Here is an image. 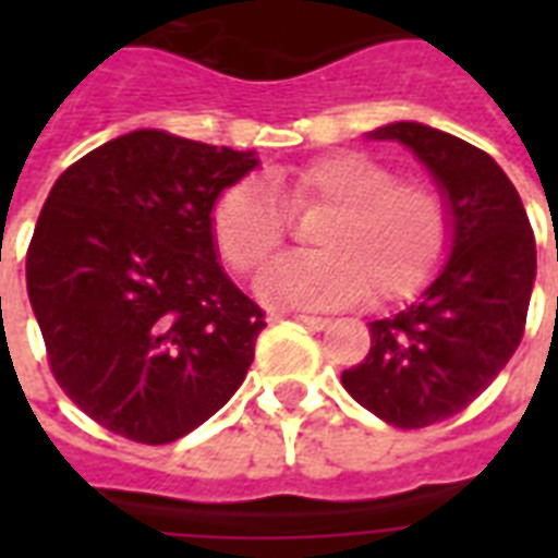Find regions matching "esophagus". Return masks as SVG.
<instances>
[{"instance_id": "obj_1", "label": "esophagus", "mask_w": 558, "mask_h": 558, "mask_svg": "<svg viewBox=\"0 0 558 558\" xmlns=\"http://www.w3.org/2000/svg\"><path fill=\"white\" fill-rule=\"evenodd\" d=\"M292 318L301 324H306V327H313V330H327V327H330V318H322V315L298 313V315H292Z\"/></svg>"}]
</instances>
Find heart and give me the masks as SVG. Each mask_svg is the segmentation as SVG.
<instances>
[{
  "instance_id": "obj_1",
  "label": "heart",
  "mask_w": 558,
  "mask_h": 558,
  "mask_svg": "<svg viewBox=\"0 0 558 558\" xmlns=\"http://www.w3.org/2000/svg\"><path fill=\"white\" fill-rule=\"evenodd\" d=\"M292 210L330 208L318 222L310 257H283L257 275V298L275 310H332L373 292L397 301L432 280L449 245L451 219L434 187L397 182V173L365 153H330L275 179ZM214 240L236 271H252L287 236L280 202L260 182H236L217 199Z\"/></svg>"
}]
</instances>
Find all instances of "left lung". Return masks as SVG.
<instances>
[{
    "instance_id": "left-lung-1",
    "label": "left lung",
    "mask_w": 558,
    "mask_h": 558,
    "mask_svg": "<svg viewBox=\"0 0 558 558\" xmlns=\"http://www.w3.org/2000/svg\"><path fill=\"white\" fill-rule=\"evenodd\" d=\"M367 142H399L428 170L449 208V257L414 304L371 322V353L341 385L388 425L425 428L463 411L519 348L536 240L498 161L458 135L393 121Z\"/></svg>"
}]
</instances>
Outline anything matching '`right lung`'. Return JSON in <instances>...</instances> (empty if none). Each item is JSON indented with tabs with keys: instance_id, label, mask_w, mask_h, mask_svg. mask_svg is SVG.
<instances>
[{
	"instance_id": "1",
	"label": "right lung",
	"mask_w": 558,
	"mask_h": 558,
	"mask_svg": "<svg viewBox=\"0 0 558 558\" xmlns=\"http://www.w3.org/2000/svg\"><path fill=\"white\" fill-rule=\"evenodd\" d=\"M254 150L133 130L63 170L39 210L25 280L51 373L126 440L191 434L243 385L260 306L219 266L214 205Z\"/></svg>"
}]
</instances>
